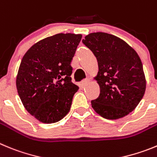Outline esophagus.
Returning <instances> with one entry per match:
<instances>
[{
	"label": "esophagus",
	"mask_w": 157,
	"mask_h": 157,
	"mask_svg": "<svg viewBox=\"0 0 157 157\" xmlns=\"http://www.w3.org/2000/svg\"><path fill=\"white\" fill-rule=\"evenodd\" d=\"M89 82H90V81H89V79H85V80H83V81L82 82V86L83 87H86V86L89 84Z\"/></svg>",
	"instance_id": "esophagus-1"
}]
</instances>
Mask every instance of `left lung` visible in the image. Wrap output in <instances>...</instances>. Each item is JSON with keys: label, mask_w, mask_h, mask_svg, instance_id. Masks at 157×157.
Returning <instances> with one entry per match:
<instances>
[{"label": "left lung", "mask_w": 157, "mask_h": 157, "mask_svg": "<svg viewBox=\"0 0 157 157\" xmlns=\"http://www.w3.org/2000/svg\"><path fill=\"white\" fill-rule=\"evenodd\" d=\"M98 62L95 78L100 96L92 107L106 119H119L134 110L144 96L146 82L142 61L123 40L106 33H93L82 40Z\"/></svg>", "instance_id": "left-lung-1"}]
</instances>
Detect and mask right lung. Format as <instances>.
<instances>
[{
  "mask_svg": "<svg viewBox=\"0 0 157 157\" xmlns=\"http://www.w3.org/2000/svg\"><path fill=\"white\" fill-rule=\"evenodd\" d=\"M81 34L58 33L40 40L23 56L16 78L25 110L43 123L61 121L78 86L71 82V61Z\"/></svg>",
  "mask_w": 157,
  "mask_h": 157,
  "instance_id": "right-lung-1",
  "label": "right lung"
}]
</instances>
